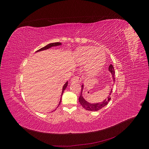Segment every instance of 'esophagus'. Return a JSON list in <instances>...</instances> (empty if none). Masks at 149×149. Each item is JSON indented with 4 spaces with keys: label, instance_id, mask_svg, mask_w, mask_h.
I'll use <instances>...</instances> for the list:
<instances>
[{
    "label": "esophagus",
    "instance_id": "34e87169",
    "mask_svg": "<svg viewBox=\"0 0 149 149\" xmlns=\"http://www.w3.org/2000/svg\"><path fill=\"white\" fill-rule=\"evenodd\" d=\"M81 81V78L79 76H74L71 79V83H79Z\"/></svg>",
    "mask_w": 149,
    "mask_h": 149
}]
</instances>
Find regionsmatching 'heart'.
<instances>
[{
    "label": "heart",
    "mask_w": 149,
    "mask_h": 149,
    "mask_svg": "<svg viewBox=\"0 0 149 149\" xmlns=\"http://www.w3.org/2000/svg\"><path fill=\"white\" fill-rule=\"evenodd\" d=\"M75 62L86 65L88 73L95 74L100 71L105 63L106 55L102 49L91 47L78 48L74 53Z\"/></svg>",
    "instance_id": "obj_1"
}]
</instances>
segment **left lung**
<instances>
[{
  "instance_id": "obj_1",
  "label": "left lung",
  "mask_w": 149,
  "mask_h": 149,
  "mask_svg": "<svg viewBox=\"0 0 149 149\" xmlns=\"http://www.w3.org/2000/svg\"><path fill=\"white\" fill-rule=\"evenodd\" d=\"M109 71L111 72L112 74V79H113L114 81H115V78H114V74H115V71H114V68L113 66L112 65H110L109 66ZM84 89V86L83 84L81 86V94L80 96L79 97V102L80 103V104L82 106V107L83 108H84L85 109H86L88 111H97L100 110L101 109H102V107H104V106H106L108 102H109V101L111 100V94L112 93V89L111 90V92L109 93V96L107 97V99L104 101H103L101 102H97V103H89L88 101H86L83 96V91Z\"/></svg>"
}]
</instances>
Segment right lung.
Wrapping results in <instances>:
<instances>
[{
  "label": "right lung",
  "mask_w": 149,
  "mask_h": 149,
  "mask_svg": "<svg viewBox=\"0 0 149 149\" xmlns=\"http://www.w3.org/2000/svg\"><path fill=\"white\" fill-rule=\"evenodd\" d=\"M61 45V43H60V42H56V43H49V44H48L47 46L44 47H43V48H40V49H38V50H37V51L36 52H40V51H43V50H45V49H48V48H51V47H52L59 46V45ZM67 86H68V81H67V82H66V83L64 84L63 87V90H62L61 96H62L63 93L64 91H65V89L66 88ZM61 101V100H60V102H59V104H58V106H59V105L60 104Z\"/></svg>",
  "instance_id": "right-lung-1"
}]
</instances>
